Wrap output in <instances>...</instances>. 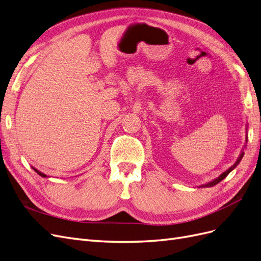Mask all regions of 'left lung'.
Here are the masks:
<instances>
[{"label": "left lung", "mask_w": 261, "mask_h": 261, "mask_svg": "<svg viewBox=\"0 0 261 261\" xmlns=\"http://www.w3.org/2000/svg\"><path fill=\"white\" fill-rule=\"evenodd\" d=\"M247 130V129H246ZM245 143H247V134H246V139H245ZM245 147H246V144L244 145V147H243V149H242V151H241V153H240V155H239V158H238V160L235 161V163L232 165V167H230L228 168L226 171H224L222 174H220V176H218L217 178H215V179H212V180H210V181H208V183H206V184H203V185H200V186H198V187H212V186H215V185H217L218 183H220L221 180L222 179H224L228 174H230V173L238 167V165L240 164V162H241V160L243 159V156H244V149H245Z\"/></svg>", "instance_id": "obj_1"}]
</instances>
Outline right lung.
Masks as SVG:
<instances>
[{"mask_svg": "<svg viewBox=\"0 0 261 261\" xmlns=\"http://www.w3.org/2000/svg\"><path fill=\"white\" fill-rule=\"evenodd\" d=\"M33 169H34V170H35V171H36V172L38 173V174H39V175H40L41 177H44V178H45V177H49V176H46L45 174H43V173H42V172H40V171H38L37 169H35V168H33Z\"/></svg>", "mask_w": 261, "mask_h": 261, "instance_id": "add662e5", "label": "right lung"}]
</instances>
